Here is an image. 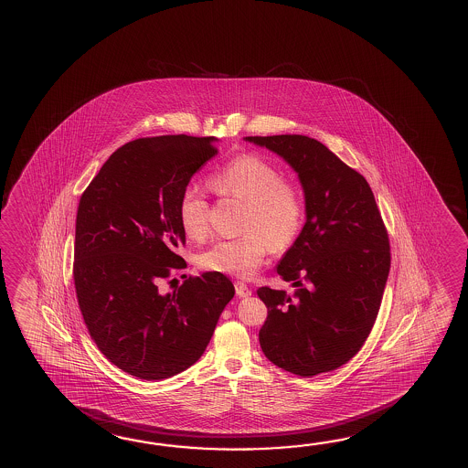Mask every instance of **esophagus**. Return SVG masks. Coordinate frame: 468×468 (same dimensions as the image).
Returning <instances> with one entry per match:
<instances>
[{"mask_svg":"<svg viewBox=\"0 0 468 468\" xmlns=\"http://www.w3.org/2000/svg\"><path fill=\"white\" fill-rule=\"evenodd\" d=\"M235 292H237V295L239 296L251 295V290H250V286L247 285V283H243V282H235Z\"/></svg>","mask_w":468,"mask_h":468,"instance_id":"1","label":"esophagus"}]
</instances>
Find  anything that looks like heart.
I'll return each instance as SVG.
<instances>
[{"label":"heart","instance_id":"1","mask_svg":"<svg viewBox=\"0 0 468 468\" xmlns=\"http://www.w3.org/2000/svg\"><path fill=\"white\" fill-rule=\"evenodd\" d=\"M219 197L245 201L241 231L237 239H219L198 255V265L211 273L249 278L261 267L268 251H285L305 227L306 203L300 188L273 163L260 154L243 153L208 180ZM210 205L203 191L188 186L178 200V221L190 239L208 233Z\"/></svg>","mask_w":468,"mask_h":468}]
</instances>
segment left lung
<instances>
[{
  "mask_svg": "<svg viewBox=\"0 0 468 468\" xmlns=\"http://www.w3.org/2000/svg\"><path fill=\"white\" fill-rule=\"evenodd\" d=\"M278 153L305 190L306 223L278 265L286 293L258 288L268 315L260 345L286 372H332L360 352L382 305L390 239L372 188L360 173L305 134L249 136Z\"/></svg>",
  "mask_w": 468,
  "mask_h": 468,
  "instance_id": "obj_1",
  "label": "left lung"
}]
</instances>
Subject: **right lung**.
I'll use <instances>...</instances> for the list:
<instances>
[{"instance_id":"obj_1","label":"right lung","mask_w":468,"mask_h":468,"mask_svg":"<svg viewBox=\"0 0 468 468\" xmlns=\"http://www.w3.org/2000/svg\"><path fill=\"white\" fill-rule=\"evenodd\" d=\"M218 153L213 136H146L120 146L86 186L77 213L73 280L98 350L120 370L163 380L190 368L208 346L235 286L221 273L186 267L178 200ZM175 280V278H173ZM170 283V282H168Z\"/></svg>"}]
</instances>
